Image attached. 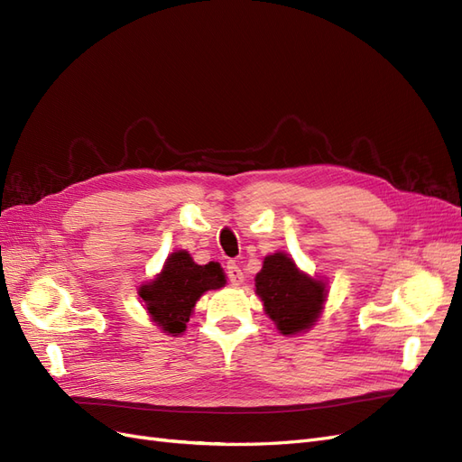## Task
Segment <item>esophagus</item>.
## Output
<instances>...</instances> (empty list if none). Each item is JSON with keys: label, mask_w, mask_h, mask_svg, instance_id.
<instances>
[{"label": "esophagus", "mask_w": 462, "mask_h": 462, "mask_svg": "<svg viewBox=\"0 0 462 462\" xmlns=\"http://www.w3.org/2000/svg\"><path fill=\"white\" fill-rule=\"evenodd\" d=\"M227 277H229V281H231L233 284H243V281H245L243 269L238 267L235 262H229V263H227Z\"/></svg>", "instance_id": "34e87169"}]
</instances>
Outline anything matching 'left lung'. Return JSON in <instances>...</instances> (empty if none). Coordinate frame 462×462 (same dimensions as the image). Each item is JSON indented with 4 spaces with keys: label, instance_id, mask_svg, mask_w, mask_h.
<instances>
[{
    "label": "left lung",
    "instance_id": "8db88e82",
    "mask_svg": "<svg viewBox=\"0 0 462 462\" xmlns=\"http://www.w3.org/2000/svg\"><path fill=\"white\" fill-rule=\"evenodd\" d=\"M256 294L269 319L282 334H298L319 319L327 286L301 273L289 254L275 252L265 256L262 272L256 275Z\"/></svg>",
    "mask_w": 462,
    "mask_h": 462
}]
</instances>
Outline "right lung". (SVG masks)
I'll list each match as a JSON object with an SVG mask.
<instances>
[{
    "instance_id": "obj_1",
    "label": "right lung",
    "mask_w": 462,
    "mask_h": 462,
    "mask_svg": "<svg viewBox=\"0 0 462 462\" xmlns=\"http://www.w3.org/2000/svg\"><path fill=\"white\" fill-rule=\"evenodd\" d=\"M226 273L217 262L199 265L185 250L171 252L162 272L143 284L139 296L147 306L151 319L164 332L178 337L189 323L199 298L206 291L226 286Z\"/></svg>"
}]
</instances>
